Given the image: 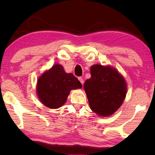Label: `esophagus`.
<instances>
[{
    "instance_id": "esophagus-1",
    "label": "esophagus",
    "mask_w": 155,
    "mask_h": 155,
    "mask_svg": "<svg viewBox=\"0 0 155 155\" xmlns=\"http://www.w3.org/2000/svg\"><path fill=\"white\" fill-rule=\"evenodd\" d=\"M78 80H79V81L81 82V84H84V80H83V79H82V78H78Z\"/></svg>"
}]
</instances>
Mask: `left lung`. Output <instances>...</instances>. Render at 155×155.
I'll return each instance as SVG.
<instances>
[{"instance_id":"8db88e82","label":"left lung","mask_w":155,"mask_h":155,"mask_svg":"<svg viewBox=\"0 0 155 155\" xmlns=\"http://www.w3.org/2000/svg\"><path fill=\"white\" fill-rule=\"evenodd\" d=\"M90 74L91 78L84 84L90 109L100 116L112 115L126 98V80L117 70L109 65H93Z\"/></svg>"}]
</instances>
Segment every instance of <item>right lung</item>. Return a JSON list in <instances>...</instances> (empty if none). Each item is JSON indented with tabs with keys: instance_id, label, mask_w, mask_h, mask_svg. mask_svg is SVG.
Wrapping results in <instances>:
<instances>
[{
	"instance_id": "1",
	"label": "right lung",
	"mask_w": 155,
	"mask_h": 155,
	"mask_svg": "<svg viewBox=\"0 0 155 155\" xmlns=\"http://www.w3.org/2000/svg\"><path fill=\"white\" fill-rule=\"evenodd\" d=\"M81 87L82 84L77 78L65 73L61 65L56 64L39 78L37 93L44 105L58 109L65 103L71 90Z\"/></svg>"
}]
</instances>
